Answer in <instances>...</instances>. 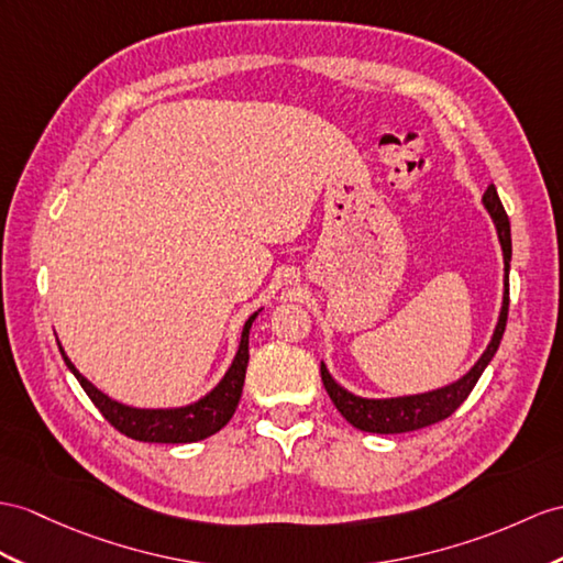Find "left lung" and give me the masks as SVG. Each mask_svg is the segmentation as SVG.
<instances>
[{"instance_id":"8db88e82","label":"left lung","mask_w":563,"mask_h":563,"mask_svg":"<svg viewBox=\"0 0 563 563\" xmlns=\"http://www.w3.org/2000/svg\"><path fill=\"white\" fill-rule=\"evenodd\" d=\"M485 208L489 210L492 219L497 224V234L499 243L504 251V269H506V279H504V306L499 322L495 329V336H492L487 351L479 355V361L471 367L468 375H463L454 385H449L444 389L428 391V394H418V396H401V399H361V396H353L344 387H339L332 379V375L327 373V367L320 365L322 373V385L329 394V399L334 401L336 410L344 416L353 428H358L363 432H375V434H399V432H413L420 428H428V424L440 422L449 418L454 410L468 399V394L477 385L479 375L485 373L487 363L495 358V353L501 344L504 329H506V318H509V263H511V224L509 217L504 212V205L497 196L495 184H489L485 196H483Z\"/></svg>"}]
</instances>
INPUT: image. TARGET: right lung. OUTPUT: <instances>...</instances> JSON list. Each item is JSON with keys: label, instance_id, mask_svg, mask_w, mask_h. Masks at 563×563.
Here are the masks:
<instances>
[{"label": "right lung", "instance_id": "obj_1", "mask_svg": "<svg viewBox=\"0 0 563 563\" xmlns=\"http://www.w3.org/2000/svg\"><path fill=\"white\" fill-rule=\"evenodd\" d=\"M255 318L257 312L251 314L249 322H245L239 353L234 363H231L229 373L224 375V379L219 382L208 396H202L200 401L184 408L145 410V408H129L123 404H117L109 399V396H104L100 389H95L90 382L78 373L74 363L66 358L62 346L59 351L68 369H71L76 379L80 382V387H84V391L90 396V401L98 406L104 420L112 424V428H117L121 434H126L131 440H139V442L188 444V442H200L205 437L219 432L231 420V416H234L241 391H243L245 367H249V332Z\"/></svg>", "mask_w": 563, "mask_h": 563}]
</instances>
